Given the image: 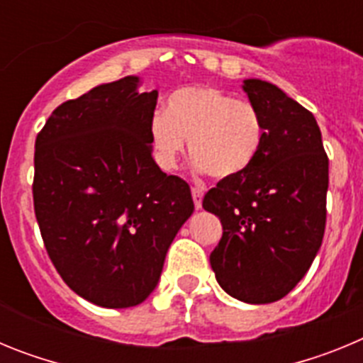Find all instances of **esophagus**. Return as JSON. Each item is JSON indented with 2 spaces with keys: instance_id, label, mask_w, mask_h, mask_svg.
<instances>
[{
  "instance_id": "34e87169",
  "label": "esophagus",
  "mask_w": 363,
  "mask_h": 363,
  "mask_svg": "<svg viewBox=\"0 0 363 363\" xmlns=\"http://www.w3.org/2000/svg\"><path fill=\"white\" fill-rule=\"evenodd\" d=\"M192 200H194V207L201 209V201H203V189L192 187Z\"/></svg>"
}]
</instances>
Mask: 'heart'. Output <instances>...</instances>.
Wrapping results in <instances>:
<instances>
[{
    "label": "heart",
    "mask_w": 363,
    "mask_h": 363,
    "mask_svg": "<svg viewBox=\"0 0 363 363\" xmlns=\"http://www.w3.org/2000/svg\"><path fill=\"white\" fill-rule=\"evenodd\" d=\"M149 138L162 169L178 165L189 140L198 172L234 179L249 171L264 147V118L245 99L216 86H182L167 98L165 112L150 118Z\"/></svg>",
    "instance_id": "b5f03b06"
}]
</instances>
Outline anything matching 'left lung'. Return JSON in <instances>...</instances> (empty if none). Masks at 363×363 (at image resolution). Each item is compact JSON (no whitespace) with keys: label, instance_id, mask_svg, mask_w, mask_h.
<instances>
[{"label":"left lung","instance_id":"8db88e82","mask_svg":"<svg viewBox=\"0 0 363 363\" xmlns=\"http://www.w3.org/2000/svg\"><path fill=\"white\" fill-rule=\"evenodd\" d=\"M242 89L264 118V147L249 171L205 194L203 209L223 225L211 252L218 284L259 306L289 294L320 251L329 160L307 108L269 82L243 79Z\"/></svg>","mask_w":363,"mask_h":363}]
</instances>
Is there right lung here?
Wrapping results in <instances>:
<instances>
[{
  "mask_svg": "<svg viewBox=\"0 0 363 363\" xmlns=\"http://www.w3.org/2000/svg\"><path fill=\"white\" fill-rule=\"evenodd\" d=\"M140 85L127 76L69 99L36 138L32 194L47 252L74 293L107 309L149 298L194 211L189 185L152 160L158 91Z\"/></svg>",
  "mask_w": 363,
  "mask_h": 363,
  "instance_id": "right-lung-1",
  "label": "right lung"
}]
</instances>
